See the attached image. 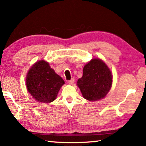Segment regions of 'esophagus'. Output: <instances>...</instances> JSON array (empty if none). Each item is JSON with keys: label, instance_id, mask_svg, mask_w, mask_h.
I'll return each instance as SVG.
<instances>
[{"label": "esophagus", "instance_id": "1", "mask_svg": "<svg viewBox=\"0 0 146 146\" xmlns=\"http://www.w3.org/2000/svg\"><path fill=\"white\" fill-rule=\"evenodd\" d=\"M74 82H75V78H72L71 79V80L68 81V83L70 84H73Z\"/></svg>", "mask_w": 146, "mask_h": 146}]
</instances>
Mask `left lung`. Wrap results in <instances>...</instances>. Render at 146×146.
<instances>
[{
  "label": "left lung",
  "instance_id": "8db88e82",
  "mask_svg": "<svg viewBox=\"0 0 146 146\" xmlns=\"http://www.w3.org/2000/svg\"><path fill=\"white\" fill-rule=\"evenodd\" d=\"M112 75L106 64L93 59L83 69V76L77 81L83 97L90 101L102 99L111 88Z\"/></svg>",
  "mask_w": 146,
  "mask_h": 146
}]
</instances>
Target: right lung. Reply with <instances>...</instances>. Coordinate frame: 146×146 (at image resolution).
Instances as JSON below:
<instances>
[{"label":"right lung","instance_id":"right-lung-1","mask_svg":"<svg viewBox=\"0 0 146 146\" xmlns=\"http://www.w3.org/2000/svg\"><path fill=\"white\" fill-rule=\"evenodd\" d=\"M64 84L63 79L44 60L36 62L27 74L28 90L40 102L49 103L55 100Z\"/></svg>","mask_w":146,"mask_h":146}]
</instances>
